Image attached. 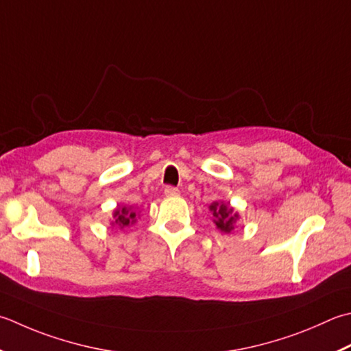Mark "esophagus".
<instances>
[{
    "mask_svg": "<svg viewBox=\"0 0 351 351\" xmlns=\"http://www.w3.org/2000/svg\"><path fill=\"white\" fill-rule=\"evenodd\" d=\"M164 195L169 196V197H173V196L180 195V190L175 189V187H171V185H169V187L164 189Z\"/></svg>",
    "mask_w": 351,
    "mask_h": 351,
    "instance_id": "esophagus-1",
    "label": "esophagus"
}]
</instances>
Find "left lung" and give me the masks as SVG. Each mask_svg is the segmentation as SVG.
I'll return each instance as SVG.
<instances>
[{
  "instance_id": "left-lung-1",
  "label": "left lung",
  "mask_w": 351,
  "mask_h": 351,
  "mask_svg": "<svg viewBox=\"0 0 351 351\" xmlns=\"http://www.w3.org/2000/svg\"><path fill=\"white\" fill-rule=\"evenodd\" d=\"M208 208L213 213V223L216 225V228L225 234H230L240 219L239 211L223 201L213 202Z\"/></svg>"
}]
</instances>
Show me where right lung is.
Masks as SVG:
<instances>
[{"mask_svg": "<svg viewBox=\"0 0 351 351\" xmlns=\"http://www.w3.org/2000/svg\"><path fill=\"white\" fill-rule=\"evenodd\" d=\"M140 217V211L134 207H117L112 213V226H119V228H125V226H130L136 222V219Z\"/></svg>", "mask_w": 351, "mask_h": 351, "instance_id": "1", "label": "right lung"}]
</instances>
